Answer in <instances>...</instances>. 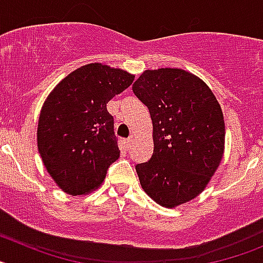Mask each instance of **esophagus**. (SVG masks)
<instances>
[{
	"mask_svg": "<svg viewBox=\"0 0 263 263\" xmlns=\"http://www.w3.org/2000/svg\"><path fill=\"white\" fill-rule=\"evenodd\" d=\"M125 147L126 148H130V146H132V143H133V138H132V137H130V138H127V139H125Z\"/></svg>",
	"mask_w": 263,
	"mask_h": 263,
	"instance_id": "1",
	"label": "esophagus"
}]
</instances>
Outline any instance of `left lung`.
I'll return each mask as SVG.
<instances>
[{"label": "left lung", "instance_id": "1", "mask_svg": "<svg viewBox=\"0 0 263 263\" xmlns=\"http://www.w3.org/2000/svg\"><path fill=\"white\" fill-rule=\"evenodd\" d=\"M133 92L148 108L154 152L136 166L143 191L174 208L192 200L210 183L222 159L225 124L210 87L184 69H146Z\"/></svg>", "mask_w": 263, "mask_h": 263}]
</instances>
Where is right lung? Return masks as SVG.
Here are the masks:
<instances>
[{
    "mask_svg": "<svg viewBox=\"0 0 263 263\" xmlns=\"http://www.w3.org/2000/svg\"><path fill=\"white\" fill-rule=\"evenodd\" d=\"M134 75L90 63L63 79L42 106L38 150L53 182L67 194L85 195L104 182L120 158L115 120L106 104L132 85Z\"/></svg>",
    "mask_w": 263,
    "mask_h": 263,
    "instance_id": "obj_1",
    "label": "right lung"
}]
</instances>
